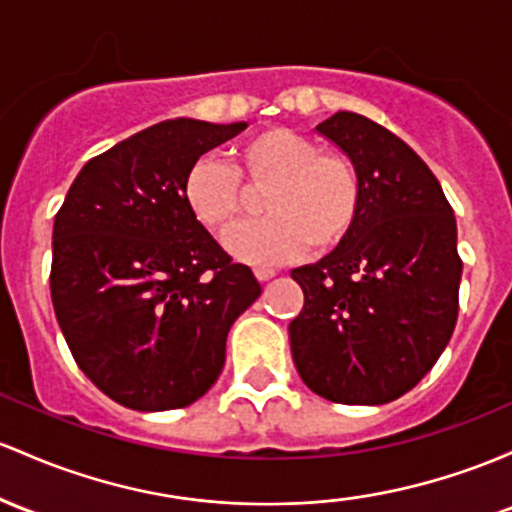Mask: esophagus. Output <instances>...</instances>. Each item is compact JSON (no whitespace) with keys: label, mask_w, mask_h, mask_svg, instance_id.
<instances>
[{"label":"esophagus","mask_w":512,"mask_h":512,"mask_svg":"<svg viewBox=\"0 0 512 512\" xmlns=\"http://www.w3.org/2000/svg\"><path fill=\"white\" fill-rule=\"evenodd\" d=\"M274 274H277V272H274L272 267H257L255 269V277L260 279V282H269V279H272Z\"/></svg>","instance_id":"esophagus-1"}]
</instances>
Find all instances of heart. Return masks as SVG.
I'll return each mask as SVG.
<instances>
[{
    "label": "heart",
    "instance_id": "obj_1",
    "mask_svg": "<svg viewBox=\"0 0 512 512\" xmlns=\"http://www.w3.org/2000/svg\"><path fill=\"white\" fill-rule=\"evenodd\" d=\"M233 167L213 155L189 162L182 196L194 221L206 230H226L245 209V187L262 189L267 218L230 230L223 240L235 260L279 265L338 247L355 228L362 184L345 155L323 153L316 140L284 126L262 128L233 145Z\"/></svg>",
    "mask_w": 512,
    "mask_h": 512
}]
</instances>
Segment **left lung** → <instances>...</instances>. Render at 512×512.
<instances>
[{
    "label": "left lung",
    "mask_w": 512,
    "mask_h": 512,
    "mask_svg": "<svg viewBox=\"0 0 512 512\" xmlns=\"http://www.w3.org/2000/svg\"><path fill=\"white\" fill-rule=\"evenodd\" d=\"M316 131L355 165L362 209L330 255L291 269L303 289L291 355L318 396L381 406L411 391L452 338L457 221L430 167L384 126L338 111Z\"/></svg>",
    "instance_id": "left-lung-1"
}]
</instances>
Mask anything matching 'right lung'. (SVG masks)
<instances>
[{"label":"right lung","instance_id":"add662e5","mask_svg":"<svg viewBox=\"0 0 512 512\" xmlns=\"http://www.w3.org/2000/svg\"><path fill=\"white\" fill-rule=\"evenodd\" d=\"M247 123L172 119L87 162L53 226L50 299L77 367L133 411L216 384L235 318L262 286L194 221L182 179Z\"/></svg>","mask_w":512,"mask_h":512}]
</instances>
